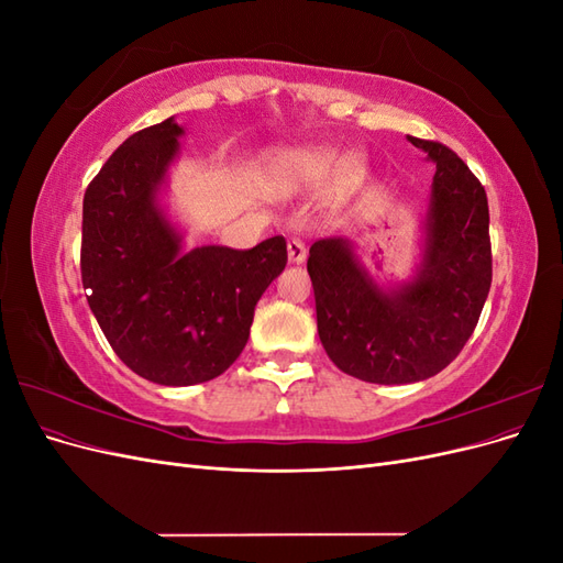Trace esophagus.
Here are the masks:
<instances>
[{"instance_id":"34e87169","label":"esophagus","mask_w":563,"mask_h":563,"mask_svg":"<svg viewBox=\"0 0 563 563\" xmlns=\"http://www.w3.org/2000/svg\"><path fill=\"white\" fill-rule=\"evenodd\" d=\"M305 255H308L305 242L298 240V236H291V240H288V261H291V263H302Z\"/></svg>"}]
</instances>
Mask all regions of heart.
I'll return each mask as SVG.
<instances>
[{
    "label": "heart",
    "mask_w": 563,
    "mask_h": 563,
    "mask_svg": "<svg viewBox=\"0 0 563 563\" xmlns=\"http://www.w3.org/2000/svg\"><path fill=\"white\" fill-rule=\"evenodd\" d=\"M294 174L300 178H323L329 176L335 168V159L329 152H308V155H300L294 162ZM354 162H345V172H352Z\"/></svg>",
    "instance_id": "obj_1"
}]
</instances>
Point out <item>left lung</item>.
Returning a JSON list of instances; mask_svg holds the SVG:
<instances>
[{
  "label": "left lung",
  "mask_w": 563,
  "mask_h": 563,
  "mask_svg": "<svg viewBox=\"0 0 563 563\" xmlns=\"http://www.w3.org/2000/svg\"><path fill=\"white\" fill-rule=\"evenodd\" d=\"M437 164L418 277L383 291L345 240L310 246L317 331L331 362L366 383L437 376L474 333L493 277L488 199L451 147L408 135Z\"/></svg>",
  "instance_id": "8db88e82"
}]
</instances>
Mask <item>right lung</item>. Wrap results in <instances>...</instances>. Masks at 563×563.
Returning <instances> with one entry per match:
<instances>
[{"mask_svg":"<svg viewBox=\"0 0 563 563\" xmlns=\"http://www.w3.org/2000/svg\"><path fill=\"white\" fill-rule=\"evenodd\" d=\"M178 135L172 117L112 152L84 192L79 255L89 308L114 354L141 378L176 387L234 364L255 302L288 261L282 234L249 251H180L155 203Z\"/></svg>","mask_w":563,"mask_h":563,"instance_id":"right-lung-1","label":"right lung"}]
</instances>
